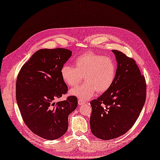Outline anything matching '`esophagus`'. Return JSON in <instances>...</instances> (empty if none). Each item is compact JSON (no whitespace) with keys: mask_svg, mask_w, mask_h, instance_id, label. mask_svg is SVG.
Returning <instances> with one entry per match:
<instances>
[{"mask_svg":"<svg viewBox=\"0 0 160 160\" xmlns=\"http://www.w3.org/2000/svg\"><path fill=\"white\" fill-rule=\"evenodd\" d=\"M78 105H83V104L86 103V102H85V101H82V100H78Z\"/></svg>","mask_w":160,"mask_h":160,"instance_id":"esophagus-1","label":"esophagus"}]
</instances>
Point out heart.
<instances>
[{
	"mask_svg": "<svg viewBox=\"0 0 160 160\" xmlns=\"http://www.w3.org/2000/svg\"><path fill=\"white\" fill-rule=\"evenodd\" d=\"M73 66L63 65L61 68V76L69 87L76 86L84 77V84L70 91L71 95L80 99H90L96 91L100 93L105 92L114 81L116 67L110 58L88 52L76 58Z\"/></svg>",
	"mask_w": 160,
	"mask_h": 160,
	"instance_id": "1",
	"label": "heart"
}]
</instances>
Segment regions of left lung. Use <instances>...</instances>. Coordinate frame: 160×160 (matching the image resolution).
<instances>
[{
    "mask_svg": "<svg viewBox=\"0 0 160 160\" xmlns=\"http://www.w3.org/2000/svg\"><path fill=\"white\" fill-rule=\"evenodd\" d=\"M117 68L112 85L90 102V127L94 136L110 140L125 134L133 126L144 105L147 84L134 59L112 50Z\"/></svg>",
    "mask_w": 160,
    "mask_h": 160,
    "instance_id": "obj_1",
    "label": "left lung"
}]
</instances>
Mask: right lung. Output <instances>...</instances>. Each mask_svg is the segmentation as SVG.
<instances>
[{
    "label": "right lung",
    "mask_w": 160,
    "mask_h": 160,
    "mask_svg": "<svg viewBox=\"0 0 160 160\" xmlns=\"http://www.w3.org/2000/svg\"><path fill=\"white\" fill-rule=\"evenodd\" d=\"M71 55L64 48L39 50L18 76L16 95L22 118L32 132L45 139H57L66 133L68 115L78 105L75 96L54 102L68 91L61 68Z\"/></svg>",
    "instance_id": "add662e5"
}]
</instances>
